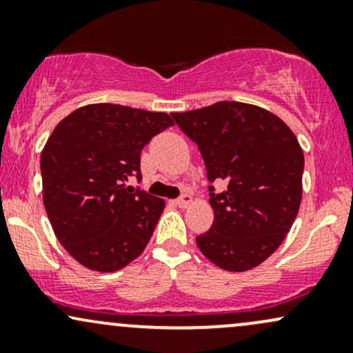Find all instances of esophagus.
<instances>
[{
    "mask_svg": "<svg viewBox=\"0 0 353 353\" xmlns=\"http://www.w3.org/2000/svg\"><path fill=\"white\" fill-rule=\"evenodd\" d=\"M190 202H192V196H190V194H182L179 199H176V204L179 205V208H182V209L188 208Z\"/></svg>",
    "mask_w": 353,
    "mask_h": 353,
    "instance_id": "obj_1",
    "label": "esophagus"
}]
</instances>
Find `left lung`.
Returning a JSON list of instances; mask_svg holds the SVG:
<instances>
[{"label":"left lung","mask_w":353,"mask_h":353,"mask_svg":"<svg viewBox=\"0 0 353 353\" xmlns=\"http://www.w3.org/2000/svg\"><path fill=\"white\" fill-rule=\"evenodd\" d=\"M197 144L214 194L212 228L196 237L212 264L245 272L269 259L289 234L302 201L303 152L281 117L237 101L171 114Z\"/></svg>","instance_id":"1"}]
</instances>
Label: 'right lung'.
I'll list each match as a JSON object with an SVG mask.
<instances>
[{
    "label": "right lung",
    "mask_w": 353,
    "mask_h": 353,
    "mask_svg": "<svg viewBox=\"0 0 353 353\" xmlns=\"http://www.w3.org/2000/svg\"><path fill=\"white\" fill-rule=\"evenodd\" d=\"M174 121L165 112L98 103L61 119L41 152L43 202L61 245L81 265L116 272L144 252L164 199L125 185L141 151Z\"/></svg>",
    "instance_id": "right-lung-1"
}]
</instances>
